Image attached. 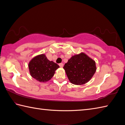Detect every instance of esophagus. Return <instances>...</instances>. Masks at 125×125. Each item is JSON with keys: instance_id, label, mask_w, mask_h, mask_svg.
Masks as SVG:
<instances>
[{"instance_id": "obj_1", "label": "esophagus", "mask_w": 125, "mask_h": 125, "mask_svg": "<svg viewBox=\"0 0 125 125\" xmlns=\"http://www.w3.org/2000/svg\"><path fill=\"white\" fill-rule=\"evenodd\" d=\"M59 65H60V67L61 68H62V67H63V63H60V64H59Z\"/></svg>"}]
</instances>
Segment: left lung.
I'll list each match as a JSON object with an SVG mask.
<instances>
[{"label": "left lung", "instance_id": "left-lung-1", "mask_svg": "<svg viewBox=\"0 0 125 125\" xmlns=\"http://www.w3.org/2000/svg\"><path fill=\"white\" fill-rule=\"evenodd\" d=\"M63 69L71 83L83 85L88 82L94 75L96 66L94 61L81 52L71 57Z\"/></svg>", "mask_w": 125, "mask_h": 125}]
</instances>
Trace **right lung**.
<instances>
[{"label": "right lung", "instance_id": "obj_1", "mask_svg": "<svg viewBox=\"0 0 125 125\" xmlns=\"http://www.w3.org/2000/svg\"><path fill=\"white\" fill-rule=\"evenodd\" d=\"M28 67L32 77L40 82H46L52 77L60 67L48 60L44 54H41L34 57L29 63Z\"/></svg>", "mask_w": 125, "mask_h": 125}]
</instances>
